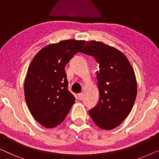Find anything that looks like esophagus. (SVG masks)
Wrapping results in <instances>:
<instances>
[{
  "instance_id": "esophagus-1",
  "label": "esophagus",
  "mask_w": 159,
  "mask_h": 159,
  "mask_svg": "<svg viewBox=\"0 0 159 159\" xmlns=\"http://www.w3.org/2000/svg\"><path fill=\"white\" fill-rule=\"evenodd\" d=\"M78 97H79V100H82V99L84 98V94H83L82 93H80L78 94Z\"/></svg>"
}]
</instances>
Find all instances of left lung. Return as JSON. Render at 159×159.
Wrapping results in <instances>:
<instances>
[{"instance_id": "obj_1", "label": "left lung", "mask_w": 159, "mask_h": 159, "mask_svg": "<svg viewBox=\"0 0 159 159\" xmlns=\"http://www.w3.org/2000/svg\"><path fill=\"white\" fill-rule=\"evenodd\" d=\"M94 57L99 101L89 114L95 124L104 130L116 128L132 110L137 95V83L129 61L119 50L100 41H87L80 51Z\"/></svg>"}]
</instances>
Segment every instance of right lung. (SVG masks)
<instances>
[{
	"instance_id": "1",
	"label": "right lung",
	"mask_w": 159,
	"mask_h": 159,
	"mask_svg": "<svg viewBox=\"0 0 159 159\" xmlns=\"http://www.w3.org/2000/svg\"><path fill=\"white\" fill-rule=\"evenodd\" d=\"M86 44L65 40L42 48L28 67L24 83L25 98L35 120L52 129L60 125L75 103L68 90L65 66Z\"/></svg>"
}]
</instances>
